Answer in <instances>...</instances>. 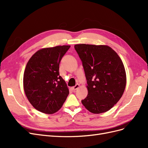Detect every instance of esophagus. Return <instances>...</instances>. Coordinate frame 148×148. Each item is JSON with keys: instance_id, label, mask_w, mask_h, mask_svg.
<instances>
[{"instance_id": "1", "label": "esophagus", "mask_w": 148, "mask_h": 148, "mask_svg": "<svg viewBox=\"0 0 148 148\" xmlns=\"http://www.w3.org/2000/svg\"><path fill=\"white\" fill-rule=\"evenodd\" d=\"M79 88V84H77L75 86L72 87V89H73V91H75V90H77V89H78Z\"/></svg>"}]
</instances>
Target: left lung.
Wrapping results in <instances>:
<instances>
[{
  "instance_id": "obj_1",
  "label": "left lung",
  "mask_w": 148,
  "mask_h": 148,
  "mask_svg": "<svg viewBox=\"0 0 148 148\" xmlns=\"http://www.w3.org/2000/svg\"><path fill=\"white\" fill-rule=\"evenodd\" d=\"M87 80L88 96L83 105L92 114L106 112L122 97L127 76L120 57L106 45L76 44Z\"/></svg>"
}]
</instances>
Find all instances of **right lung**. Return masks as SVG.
Instances as JSON below:
<instances>
[{"mask_svg":"<svg viewBox=\"0 0 148 148\" xmlns=\"http://www.w3.org/2000/svg\"><path fill=\"white\" fill-rule=\"evenodd\" d=\"M70 46H58L39 49L26 64L23 88L34 108L52 114L63 106L69 94L64 79L59 75V64Z\"/></svg>","mask_w":148,"mask_h":148,"instance_id":"right-lung-1","label":"right lung"}]
</instances>
